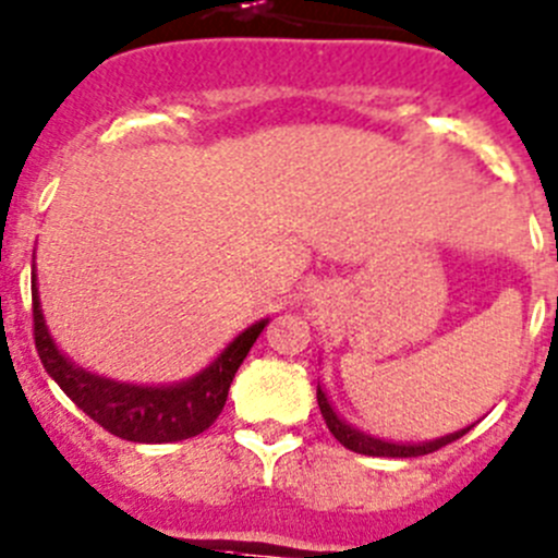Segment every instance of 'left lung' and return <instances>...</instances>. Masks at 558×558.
<instances>
[{
	"instance_id": "left-lung-1",
	"label": "left lung",
	"mask_w": 558,
	"mask_h": 558,
	"mask_svg": "<svg viewBox=\"0 0 558 558\" xmlns=\"http://www.w3.org/2000/svg\"><path fill=\"white\" fill-rule=\"evenodd\" d=\"M318 407H320V415H324L326 426H329V432L335 434L337 442L354 453H365V457H398V459L423 457V453L439 451L442 446H448V442H453V439H459L462 434L470 432V426H468V428H459V432H453V434H446V437L428 439V442H390V439L371 437V434L360 432V428H354L351 423L342 421V417L335 412V407L329 403V398H326V392L320 390V385H318Z\"/></svg>"
}]
</instances>
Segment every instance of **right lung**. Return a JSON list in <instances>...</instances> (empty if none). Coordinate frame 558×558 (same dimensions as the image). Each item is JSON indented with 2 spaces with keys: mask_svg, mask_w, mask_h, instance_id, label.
Masks as SVG:
<instances>
[{
  "mask_svg": "<svg viewBox=\"0 0 558 558\" xmlns=\"http://www.w3.org/2000/svg\"><path fill=\"white\" fill-rule=\"evenodd\" d=\"M265 326H268V318L240 331L227 349L216 356V362H209L193 379L160 387L124 385V381L105 379V376H96V373L74 365L54 345L52 335L46 329L44 310H40L38 279H35L33 265L35 349H38L46 373L58 381L60 390L90 421H96L116 437L130 439V442L160 446V442H179V439L207 432L216 423V417L221 415L234 373L243 365L245 354L252 351Z\"/></svg>",
  "mask_w": 558,
  "mask_h": 558,
  "instance_id": "obj_1",
  "label": "right lung"
}]
</instances>
